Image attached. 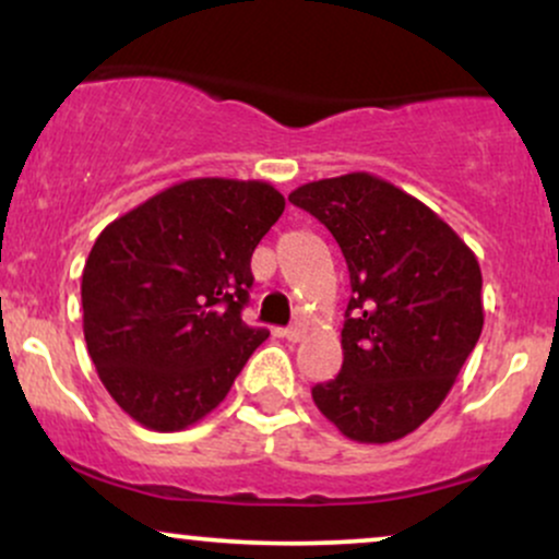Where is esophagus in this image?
Masks as SVG:
<instances>
[{
  "label": "esophagus",
  "mask_w": 559,
  "mask_h": 559,
  "mask_svg": "<svg viewBox=\"0 0 559 559\" xmlns=\"http://www.w3.org/2000/svg\"><path fill=\"white\" fill-rule=\"evenodd\" d=\"M301 336H305V329H301V325H288L284 331V338H288V342H299Z\"/></svg>",
  "instance_id": "1"
}]
</instances>
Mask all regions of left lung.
Returning <instances> with one entry per match:
<instances>
[{
    "instance_id": "1",
    "label": "left lung",
    "mask_w": 559,
    "mask_h": 559,
    "mask_svg": "<svg viewBox=\"0 0 559 559\" xmlns=\"http://www.w3.org/2000/svg\"><path fill=\"white\" fill-rule=\"evenodd\" d=\"M288 202L331 230L349 267L342 373L312 400L360 444L413 433L484 329L476 254L420 199L370 173L305 183Z\"/></svg>"
}]
</instances>
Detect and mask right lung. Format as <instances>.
<instances>
[{"mask_svg":"<svg viewBox=\"0 0 559 559\" xmlns=\"http://www.w3.org/2000/svg\"><path fill=\"white\" fill-rule=\"evenodd\" d=\"M286 207L265 181L191 178L96 236L81 281L99 381L150 431H183L226 400L267 338L241 310L252 252Z\"/></svg>","mask_w":559,"mask_h":559,"instance_id":"add662e5","label":"right lung"}]
</instances>
